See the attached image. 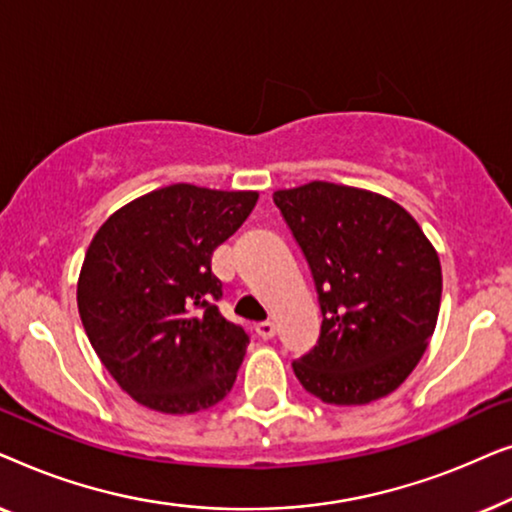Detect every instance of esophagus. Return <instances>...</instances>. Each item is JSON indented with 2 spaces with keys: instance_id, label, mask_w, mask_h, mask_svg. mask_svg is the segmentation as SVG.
<instances>
[{
  "instance_id": "esophagus-1",
  "label": "esophagus",
  "mask_w": 512,
  "mask_h": 512,
  "mask_svg": "<svg viewBox=\"0 0 512 512\" xmlns=\"http://www.w3.org/2000/svg\"><path fill=\"white\" fill-rule=\"evenodd\" d=\"M256 333L261 335L263 340H270V338H275L277 326L272 324V321H261V324H256Z\"/></svg>"
}]
</instances>
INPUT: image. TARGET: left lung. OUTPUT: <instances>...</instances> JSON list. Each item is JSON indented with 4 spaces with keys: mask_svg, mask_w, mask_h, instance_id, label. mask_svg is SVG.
Here are the masks:
<instances>
[{
    "mask_svg": "<svg viewBox=\"0 0 512 512\" xmlns=\"http://www.w3.org/2000/svg\"><path fill=\"white\" fill-rule=\"evenodd\" d=\"M312 270L321 307L314 349L293 361L305 391L366 405L401 387L438 321L443 272L419 223L394 200L312 181L275 191Z\"/></svg>",
    "mask_w": 512,
    "mask_h": 512,
    "instance_id": "obj_1",
    "label": "left lung"
}]
</instances>
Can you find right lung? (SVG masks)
<instances>
[{
  "instance_id": "1",
  "label": "right lung",
  "mask_w": 512,
  "mask_h": 512,
  "mask_svg": "<svg viewBox=\"0 0 512 512\" xmlns=\"http://www.w3.org/2000/svg\"><path fill=\"white\" fill-rule=\"evenodd\" d=\"M256 191L172 184L102 223L83 258L76 303L86 335L125 394L191 415L233 389L249 335L214 303V249L247 221Z\"/></svg>"
}]
</instances>
